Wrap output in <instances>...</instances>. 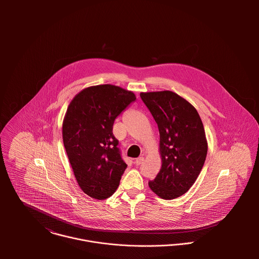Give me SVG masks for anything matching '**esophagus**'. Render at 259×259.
Masks as SVG:
<instances>
[{
  "label": "esophagus",
  "mask_w": 259,
  "mask_h": 259,
  "mask_svg": "<svg viewBox=\"0 0 259 259\" xmlns=\"http://www.w3.org/2000/svg\"><path fill=\"white\" fill-rule=\"evenodd\" d=\"M144 160H145V158H144L143 156H140V157H138V158L135 160V164H136V165H140V164L143 163Z\"/></svg>",
  "instance_id": "34e87169"
}]
</instances>
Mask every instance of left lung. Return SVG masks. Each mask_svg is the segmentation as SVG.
Returning a JSON list of instances; mask_svg holds the SVG:
<instances>
[{
  "label": "left lung",
  "mask_w": 259,
  "mask_h": 259,
  "mask_svg": "<svg viewBox=\"0 0 259 259\" xmlns=\"http://www.w3.org/2000/svg\"><path fill=\"white\" fill-rule=\"evenodd\" d=\"M158 126L161 168L148 183L160 198L174 199L192 186L207 154V141L195 108L170 91L141 93Z\"/></svg>",
  "instance_id": "left-lung-1"
}]
</instances>
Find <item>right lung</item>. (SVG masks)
Returning a JSON list of instances; mask_svg holds the SVG:
<instances>
[{
  "instance_id": "1",
  "label": "right lung",
  "mask_w": 259,
  "mask_h": 259,
  "mask_svg": "<svg viewBox=\"0 0 259 259\" xmlns=\"http://www.w3.org/2000/svg\"><path fill=\"white\" fill-rule=\"evenodd\" d=\"M136 95L113 84L83 89L70 103L63 121V142L81 190L96 199L111 196L126 163L112 134L115 117Z\"/></svg>"
}]
</instances>
